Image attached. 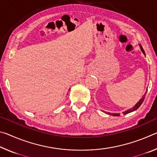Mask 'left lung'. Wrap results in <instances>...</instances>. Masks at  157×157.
<instances>
[{
    "label": "left lung",
    "mask_w": 157,
    "mask_h": 157,
    "mask_svg": "<svg viewBox=\"0 0 157 157\" xmlns=\"http://www.w3.org/2000/svg\"><path fill=\"white\" fill-rule=\"evenodd\" d=\"M140 49H141V50H142V52H143V54L145 55V51H144V50L143 49V47H142L141 46H140ZM145 96V94L144 96H143V97L141 98V99H140V100L139 101V102H138L136 103V105H135L134 107H132V109H129L127 110V111H124V112H123V114H124V115H126V114H127V113H131V112H132V111H135V110H136L137 109L139 108V107H140V106L142 105L143 102V101H144ZM108 114H109V115L114 116H120V113H108Z\"/></svg>",
    "instance_id": "left-lung-1"
}]
</instances>
